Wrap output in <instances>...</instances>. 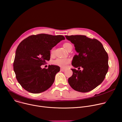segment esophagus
<instances>
[{
	"mask_svg": "<svg viewBox=\"0 0 122 122\" xmlns=\"http://www.w3.org/2000/svg\"><path fill=\"white\" fill-rule=\"evenodd\" d=\"M65 69H64V68H61L60 69V71H61L64 72V71H65Z\"/></svg>",
	"mask_w": 122,
	"mask_h": 122,
	"instance_id": "obj_1",
	"label": "esophagus"
}]
</instances>
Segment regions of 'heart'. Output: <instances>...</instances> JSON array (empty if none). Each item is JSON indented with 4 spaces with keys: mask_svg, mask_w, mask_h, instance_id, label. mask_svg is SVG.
Segmentation results:
<instances>
[{
    "mask_svg": "<svg viewBox=\"0 0 122 122\" xmlns=\"http://www.w3.org/2000/svg\"><path fill=\"white\" fill-rule=\"evenodd\" d=\"M71 45L69 43H66L64 44V47L67 50L68 47ZM55 52V48H53L51 50V54L53 55ZM71 62V60L68 58H58L53 61L54 65L59 66L62 68H66L67 66Z\"/></svg>",
    "mask_w": 122,
    "mask_h": 122,
    "instance_id": "b5f03b06",
    "label": "heart"
}]
</instances>
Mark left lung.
<instances>
[{
  "label": "left lung",
  "instance_id": "8db88e82",
  "mask_svg": "<svg viewBox=\"0 0 122 122\" xmlns=\"http://www.w3.org/2000/svg\"><path fill=\"white\" fill-rule=\"evenodd\" d=\"M74 45L78 53L72 60V65L78 70L71 69L72 76L68 79L74 90L87 92L96 88L103 81L108 72V55L102 43L96 39L85 35H66ZM81 67L84 70H79Z\"/></svg>",
  "mask_w": 122,
  "mask_h": 122
}]
</instances>
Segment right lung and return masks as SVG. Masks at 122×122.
<instances>
[{
    "mask_svg": "<svg viewBox=\"0 0 122 122\" xmlns=\"http://www.w3.org/2000/svg\"><path fill=\"white\" fill-rule=\"evenodd\" d=\"M61 35L44 33L30 35L18 46L13 63V69L18 82L26 91L39 93L48 90L53 84L60 67L49 65L41 67L50 59V50L61 41Z\"/></svg>",
    "mask_w": 122,
    "mask_h": 122,
    "instance_id": "1",
    "label": "right lung"
}]
</instances>
